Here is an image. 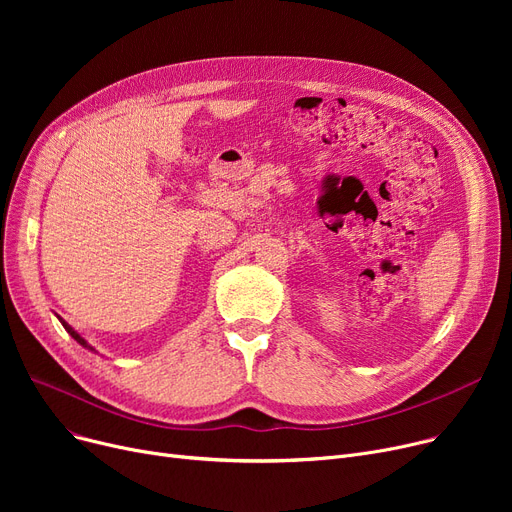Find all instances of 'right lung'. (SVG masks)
I'll return each instance as SVG.
<instances>
[{"label":"right lung","mask_w":512,"mask_h":512,"mask_svg":"<svg viewBox=\"0 0 512 512\" xmlns=\"http://www.w3.org/2000/svg\"><path fill=\"white\" fill-rule=\"evenodd\" d=\"M60 321H62V326L66 328V332H68V334H70V336H72V338H74V340H76L78 344H83L85 348H89V351H95V348H93V346H89V344H87V340H85L83 336H80V334H76V332H74V330H72V328H70V326L66 324V321H64V319H60Z\"/></svg>","instance_id":"obj_1"}]
</instances>
